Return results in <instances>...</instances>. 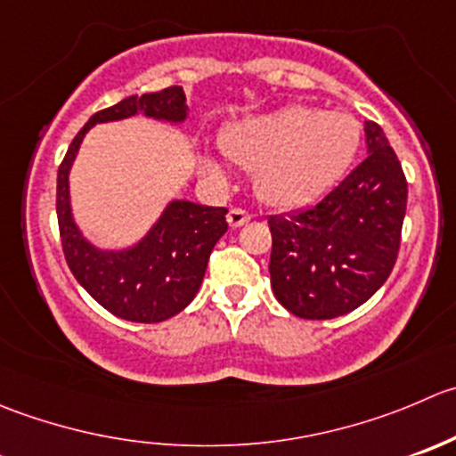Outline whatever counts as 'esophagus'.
<instances>
[{
    "label": "esophagus",
    "mask_w": 456,
    "mask_h": 456,
    "mask_svg": "<svg viewBox=\"0 0 456 456\" xmlns=\"http://www.w3.org/2000/svg\"><path fill=\"white\" fill-rule=\"evenodd\" d=\"M249 220H251V214H247L245 209H229V214H227L229 227H233V229L242 227V224L249 223Z\"/></svg>",
    "instance_id": "obj_1"
}]
</instances>
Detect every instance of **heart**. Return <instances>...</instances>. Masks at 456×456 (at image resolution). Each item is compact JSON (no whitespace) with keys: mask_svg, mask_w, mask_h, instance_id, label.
Listing matches in <instances>:
<instances>
[{"mask_svg":"<svg viewBox=\"0 0 456 456\" xmlns=\"http://www.w3.org/2000/svg\"><path fill=\"white\" fill-rule=\"evenodd\" d=\"M359 144L354 116L300 104L242 118L220 134L224 156L254 169L256 193L278 209L307 205L338 183ZM200 165L211 183H227V167L218 156L205 153Z\"/></svg>","mask_w":456,"mask_h":456,"instance_id":"heart-1","label":"heart"}]
</instances>
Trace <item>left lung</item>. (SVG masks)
Listing matches in <instances>:
<instances>
[{
	"instance_id": "1",
	"label": "left lung",
	"mask_w": 456,
	"mask_h": 456,
	"mask_svg": "<svg viewBox=\"0 0 456 456\" xmlns=\"http://www.w3.org/2000/svg\"><path fill=\"white\" fill-rule=\"evenodd\" d=\"M368 158L309 209L272 216V289L294 316H343L372 298L396 263L408 202L403 169L374 122Z\"/></svg>"
}]
</instances>
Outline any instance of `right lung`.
Listing matches in <instances>:
<instances>
[{
    "mask_svg": "<svg viewBox=\"0 0 456 456\" xmlns=\"http://www.w3.org/2000/svg\"><path fill=\"white\" fill-rule=\"evenodd\" d=\"M138 113L174 126L184 125L189 106L183 86L125 97L91 116L57 171V223L70 272L102 307L125 321L160 322L196 298L211 251L227 232V209L171 200L140 240L120 249L97 247L84 236L75 223L69 183L79 147L95 125L129 120Z\"/></svg>",
    "mask_w": 456,
    "mask_h": 456,
    "instance_id": "right-lung-1",
    "label": "right lung"
}]
</instances>
